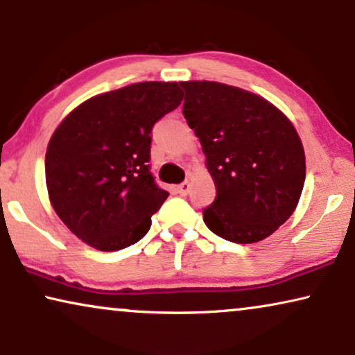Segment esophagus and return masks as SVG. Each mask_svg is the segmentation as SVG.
<instances>
[{"label": "esophagus", "mask_w": 355, "mask_h": 355, "mask_svg": "<svg viewBox=\"0 0 355 355\" xmlns=\"http://www.w3.org/2000/svg\"><path fill=\"white\" fill-rule=\"evenodd\" d=\"M190 188H191L190 182H183V183H180V185H178V193H180L182 196H187L188 193H190Z\"/></svg>", "instance_id": "esophagus-1"}]
</instances>
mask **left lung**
Instances as JSON below:
<instances>
[{"instance_id":"1","label":"left lung","mask_w":355,"mask_h":355,"mask_svg":"<svg viewBox=\"0 0 355 355\" xmlns=\"http://www.w3.org/2000/svg\"><path fill=\"white\" fill-rule=\"evenodd\" d=\"M183 115L200 138L216 200L202 211L211 232L234 243L266 239L292 216L305 183L294 125L271 102L212 81L180 83Z\"/></svg>"}]
</instances>
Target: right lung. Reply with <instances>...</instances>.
I'll return each mask as SVG.
<instances>
[{
  "instance_id": "obj_1",
  "label": "right lung",
  "mask_w": 355,
  "mask_h": 355,
  "mask_svg": "<svg viewBox=\"0 0 355 355\" xmlns=\"http://www.w3.org/2000/svg\"><path fill=\"white\" fill-rule=\"evenodd\" d=\"M178 83H138L76 107L45 154L50 202L64 225L101 252L139 242L167 200L150 173L153 128L182 103Z\"/></svg>"
}]
</instances>
